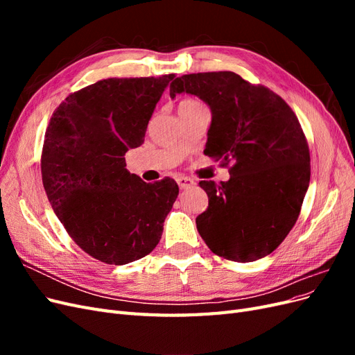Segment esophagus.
<instances>
[{"instance_id":"34e87169","label":"esophagus","mask_w":355,"mask_h":355,"mask_svg":"<svg viewBox=\"0 0 355 355\" xmlns=\"http://www.w3.org/2000/svg\"><path fill=\"white\" fill-rule=\"evenodd\" d=\"M176 182H178V185H179L180 189H188V188H191L192 185H194V180L189 179V178H185V176L178 178Z\"/></svg>"}]
</instances>
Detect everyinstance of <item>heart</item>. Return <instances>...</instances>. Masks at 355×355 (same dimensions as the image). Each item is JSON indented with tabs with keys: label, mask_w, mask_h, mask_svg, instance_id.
Wrapping results in <instances>:
<instances>
[{
	"label": "heart",
	"mask_w": 355,
	"mask_h": 355,
	"mask_svg": "<svg viewBox=\"0 0 355 355\" xmlns=\"http://www.w3.org/2000/svg\"><path fill=\"white\" fill-rule=\"evenodd\" d=\"M200 103L198 101H194V99H184L180 103H179V108L178 110H182V108H188V106H194Z\"/></svg>",
	"instance_id": "b5f03b06"
}]
</instances>
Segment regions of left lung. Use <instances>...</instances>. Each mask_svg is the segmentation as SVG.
<instances>
[{"label": "left lung", "instance_id": "left-lung-1", "mask_svg": "<svg viewBox=\"0 0 355 355\" xmlns=\"http://www.w3.org/2000/svg\"><path fill=\"white\" fill-rule=\"evenodd\" d=\"M184 92L210 106L204 154L231 175L220 185L200 182L209 207L197 230L214 254L261 259L295 227L306 194L311 158L302 127L282 96L231 71L182 75L170 84V98Z\"/></svg>", "mask_w": 355, "mask_h": 355}]
</instances>
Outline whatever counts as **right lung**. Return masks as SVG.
<instances>
[{
	"label": "right lung",
	"mask_w": 355,
	"mask_h": 355,
	"mask_svg": "<svg viewBox=\"0 0 355 355\" xmlns=\"http://www.w3.org/2000/svg\"><path fill=\"white\" fill-rule=\"evenodd\" d=\"M175 73L106 78L71 93L53 112L41 153V176L56 216L80 249L110 265L151 253L179 187L146 184L125 168V153L146 127Z\"/></svg>",
	"instance_id": "right-lung-1"
}]
</instances>
